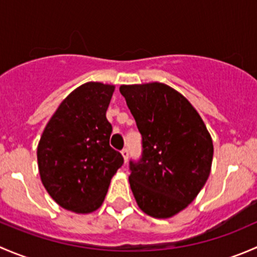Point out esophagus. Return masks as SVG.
<instances>
[{
  "label": "esophagus",
  "instance_id": "1",
  "mask_svg": "<svg viewBox=\"0 0 257 257\" xmlns=\"http://www.w3.org/2000/svg\"><path fill=\"white\" fill-rule=\"evenodd\" d=\"M121 155H123V158H124V162L126 163V160H128V158H129V152L126 148H124V149L121 150Z\"/></svg>",
  "mask_w": 257,
  "mask_h": 257
}]
</instances>
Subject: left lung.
Masks as SVG:
<instances>
[{
  "instance_id": "1",
  "label": "left lung",
  "mask_w": 257,
  "mask_h": 257,
  "mask_svg": "<svg viewBox=\"0 0 257 257\" xmlns=\"http://www.w3.org/2000/svg\"><path fill=\"white\" fill-rule=\"evenodd\" d=\"M143 138L129 184L142 211L169 219L198 196L211 170L214 145L191 103L159 82L120 85Z\"/></svg>"
}]
</instances>
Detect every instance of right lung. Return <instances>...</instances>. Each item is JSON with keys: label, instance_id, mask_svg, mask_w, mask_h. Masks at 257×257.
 I'll use <instances>...</instances> for the list:
<instances>
[{"label": "right lung", "instance_id": "add662e5", "mask_svg": "<svg viewBox=\"0 0 257 257\" xmlns=\"http://www.w3.org/2000/svg\"><path fill=\"white\" fill-rule=\"evenodd\" d=\"M115 85L87 82L69 93L46 125L37 147L43 186L69 211L89 214L100 208L123 157L109 145L107 120Z\"/></svg>", "mask_w": 257, "mask_h": 257}]
</instances>
